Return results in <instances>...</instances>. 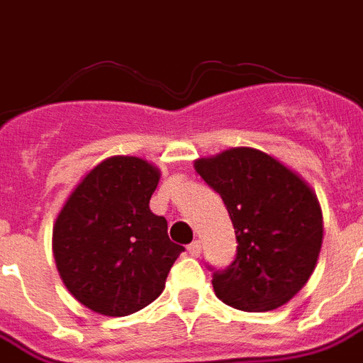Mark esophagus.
I'll list each match as a JSON object with an SVG mask.
<instances>
[{
    "label": "esophagus",
    "instance_id": "esophagus-1",
    "mask_svg": "<svg viewBox=\"0 0 363 363\" xmlns=\"http://www.w3.org/2000/svg\"><path fill=\"white\" fill-rule=\"evenodd\" d=\"M200 252H202V245H200V241H192V243L189 245V255L198 257Z\"/></svg>",
    "mask_w": 363,
    "mask_h": 363
}]
</instances>
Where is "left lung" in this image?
Here are the masks:
<instances>
[{"mask_svg":"<svg viewBox=\"0 0 363 363\" xmlns=\"http://www.w3.org/2000/svg\"><path fill=\"white\" fill-rule=\"evenodd\" d=\"M194 169L220 194L235 228V260L213 270L216 296L241 311L288 303L309 280L323 245V213L311 186L255 147L196 159Z\"/></svg>","mask_w":363,"mask_h":363,"instance_id":"8db88e82","label":"left lung"}]
</instances>
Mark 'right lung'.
<instances>
[{
	"label": "right lung",
	"instance_id": "1",
	"mask_svg": "<svg viewBox=\"0 0 363 363\" xmlns=\"http://www.w3.org/2000/svg\"><path fill=\"white\" fill-rule=\"evenodd\" d=\"M159 169L114 155L83 177L52 231V249L67 291L106 317H126L155 301L184 251L150 210Z\"/></svg>",
	"mask_w": 363,
	"mask_h": 363
}]
</instances>
